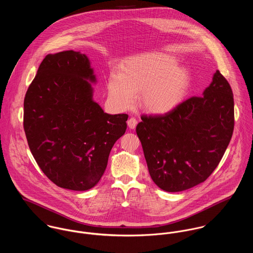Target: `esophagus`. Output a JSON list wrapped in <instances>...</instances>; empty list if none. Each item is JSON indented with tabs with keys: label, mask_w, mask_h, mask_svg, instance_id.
<instances>
[{
	"label": "esophagus",
	"mask_w": 253,
	"mask_h": 253,
	"mask_svg": "<svg viewBox=\"0 0 253 253\" xmlns=\"http://www.w3.org/2000/svg\"><path fill=\"white\" fill-rule=\"evenodd\" d=\"M136 125H137V120H136L135 118L132 117V118L128 119V121H127V126H129V128H131V129L135 128Z\"/></svg>",
	"instance_id": "obj_1"
}]
</instances>
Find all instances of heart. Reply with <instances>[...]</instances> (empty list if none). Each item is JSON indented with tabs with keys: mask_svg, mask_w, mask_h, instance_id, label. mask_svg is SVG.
<instances>
[{
	"mask_svg": "<svg viewBox=\"0 0 253 253\" xmlns=\"http://www.w3.org/2000/svg\"><path fill=\"white\" fill-rule=\"evenodd\" d=\"M176 64L174 57L162 53L144 54L129 60L119 76H110V99L127 109L141 92L139 101L145 110L155 114L170 111L180 102L189 85L188 73Z\"/></svg>",
	"mask_w": 253,
	"mask_h": 253,
	"instance_id": "obj_1",
	"label": "heart"
}]
</instances>
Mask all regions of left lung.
<instances>
[{
  "label": "left lung",
  "instance_id": "1",
  "mask_svg": "<svg viewBox=\"0 0 253 253\" xmlns=\"http://www.w3.org/2000/svg\"><path fill=\"white\" fill-rule=\"evenodd\" d=\"M202 96L163 115H142L136 126L151 178L162 190L180 192L204 181L219 165L234 131V97L217 70Z\"/></svg>",
  "mask_w": 253,
  "mask_h": 253
}]
</instances>
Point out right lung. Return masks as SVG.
Returning <instances> with one entry per match:
<instances>
[{"instance_id":"right-lung-1","label":"right lung","mask_w":253,"mask_h":253,"mask_svg":"<svg viewBox=\"0 0 253 253\" xmlns=\"http://www.w3.org/2000/svg\"><path fill=\"white\" fill-rule=\"evenodd\" d=\"M86 80L95 82L86 55L47 54L24 98L23 126L38 166L55 185L74 191L100 180L128 118L104 113Z\"/></svg>"}]
</instances>
